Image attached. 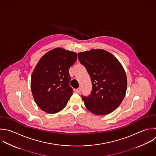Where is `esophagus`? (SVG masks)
<instances>
[{"instance_id":"1","label":"esophagus","mask_w":156,"mask_h":156,"mask_svg":"<svg viewBox=\"0 0 156 156\" xmlns=\"http://www.w3.org/2000/svg\"><path fill=\"white\" fill-rule=\"evenodd\" d=\"M76 91L77 93H80V92L81 91V88H77V89L76 90Z\"/></svg>"}]
</instances>
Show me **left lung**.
I'll return each instance as SVG.
<instances>
[{
    "label": "left lung",
    "instance_id": "1",
    "mask_svg": "<svg viewBox=\"0 0 156 156\" xmlns=\"http://www.w3.org/2000/svg\"><path fill=\"white\" fill-rule=\"evenodd\" d=\"M78 58L91 78L92 90L82 95L87 108L94 115H105L115 110L122 101L127 90V77L119 61L102 49L79 52Z\"/></svg>",
    "mask_w": 156,
    "mask_h": 156
}]
</instances>
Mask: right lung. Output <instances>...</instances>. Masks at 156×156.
<instances>
[{
    "mask_svg": "<svg viewBox=\"0 0 156 156\" xmlns=\"http://www.w3.org/2000/svg\"><path fill=\"white\" fill-rule=\"evenodd\" d=\"M76 59L75 52L55 48L40 60L31 76V90L42 110L52 114L66 107L73 92L69 69Z\"/></svg>",
    "mask_w": 156,
    "mask_h": 156,
    "instance_id": "1",
    "label": "right lung"
}]
</instances>
